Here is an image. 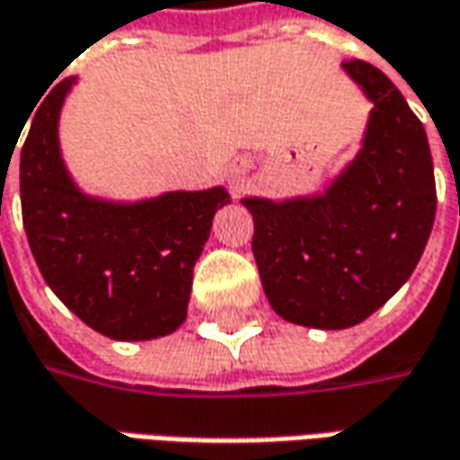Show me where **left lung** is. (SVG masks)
Masks as SVG:
<instances>
[{"label": "left lung", "instance_id": "1", "mask_svg": "<svg viewBox=\"0 0 460 460\" xmlns=\"http://www.w3.org/2000/svg\"><path fill=\"white\" fill-rule=\"evenodd\" d=\"M374 103L358 155L323 193L244 199L252 252L279 318L341 331L410 279L436 221V175L422 121L379 68L343 63Z\"/></svg>", "mask_w": 460, "mask_h": 460}]
</instances>
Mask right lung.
<instances>
[{
  "instance_id": "1",
  "label": "right lung",
  "mask_w": 460,
  "mask_h": 460,
  "mask_svg": "<svg viewBox=\"0 0 460 460\" xmlns=\"http://www.w3.org/2000/svg\"><path fill=\"white\" fill-rule=\"evenodd\" d=\"M75 78L38 106L20 155L22 224L60 303L114 341H150L188 315L193 267L226 188L170 190L137 203L86 196L60 155L58 119Z\"/></svg>"
}]
</instances>
